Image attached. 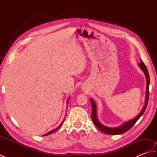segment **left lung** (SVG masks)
Here are the masks:
<instances>
[{"label":"left lung","mask_w":157,"mask_h":157,"mask_svg":"<svg viewBox=\"0 0 157 157\" xmlns=\"http://www.w3.org/2000/svg\"><path fill=\"white\" fill-rule=\"evenodd\" d=\"M138 65L140 69L142 70L143 72L144 73L146 78V101H145V104L144 107H143L142 111L140 113V114L136 116L134 119L130 120L129 121H127L123 123V124L121 126L117 127V128H107V127H105L103 125H102L98 119L97 118V114H96V103L93 101L92 99H90V102L92 105V119L93 122H94V125L97 127L101 132L105 133V134H110V135H117V134H121L123 133L126 132L127 131L132 128V127L134 125L136 121L140 119V117L143 115V113H144L145 110L146 109V106L148 105V97H149V84H150V77L148 74V69L146 68L145 64L142 61H141L140 63H138Z\"/></svg>","instance_id":"obj_1"}]
</instances>
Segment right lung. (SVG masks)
Listing matches in <instances>:
<instances>
[{
    "label": "right lung",
    "instance_id": "1",
    "mask_svg": "<svg viewBox=\"0 0 157 157\" xmlns=\"http://www.w3.org/2000/svg\"><path fill=\"white\" fill-rule=\"evenodd\" d=\"M69 98H68L67 99V102H68V101H69ZM62 123H61V125H60L59 127H58V128H56V129H53V130H52V131H51V132H49L48 133H47V134H44V136H48V135H49V134H52V133H53V132H56V130H57L59 128H60V127H61V125H62Z\"/></svg>",
    "mask_w": 157,
    "mask_h": 157
}]
</instances>
